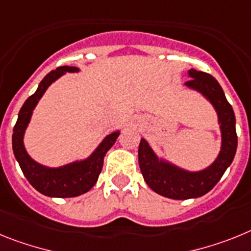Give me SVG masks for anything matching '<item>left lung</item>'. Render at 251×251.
I'll return each mask as SVG.
<instances>
[{
  "mask_svg": "<svg viewBox=\"0 0 251 251\" xmlns=\"http://www.w3.org/2000/svg\"><path fill=\"white\" fill-rule=\"evenodd\" d=\"M188 74L191 79L187 80L186 86L201 92L217 111L222 147L212 165L201 172H187L159 160L150 149L149 144L141 139L139 145V165L144 180L158 195L172 200L197 198L210 192L232 163L237 148L235 113L219 82L211 74L196 69H191Z\"/></svg>",
  "mask_w": 251,
  "mask_h": 251,
  "instance_id": "obj_1",
  "label": "left lung"
}]
</instances>
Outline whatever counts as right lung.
I'll list each match as a JSON object with an SVG mask.
<instances>
[{
  "label": "right lung",
  "mask_w": 251,
  "mask_h": 251,
  "mask_svg": "<svg viewBox=\"0 0 251 251\" xmlns=\"http://www.w3.org/2000/svg\"><path fill=\"white\" fill-rule=\"evenodd\" d=\"M77 71L75 67L64 65L48 73L39 84L36 92L30 96L23 104L12 134V149L24 176L36 191L49 197H77L92 188L102 171L106 152L110 150L120 135V132L116 131L106 136L92 155L83 162L72 163L60 168L43 167L27 155L23 139L26 126L31 119L32 110L54 80L58 79L65 72Z\"/></svg>",
  "instance_id": "obj_1"
}]
</instances>
